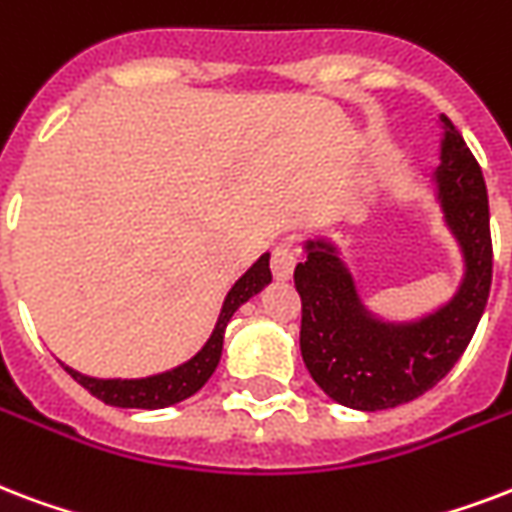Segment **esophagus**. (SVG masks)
<instances>
[{"instance_id": "esophagus-1", "label": "esophagus", "mask_w": 512, "mask_h": 512, "mask_svg": "<svg viewBox=\"0 0 512 512\" xmlns=\"http://www.w3.org/2000/svg\"><path fill=\"white\" fill-rule=\"evenodd\" d=\"M298 263V249L292 241H282V244H276L271 252V271L273 276L284 282V279H290L292 268Z\"/></svg>"}]
</instances>
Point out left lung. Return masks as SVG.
Listing matches in <instances>:
<instances>
[{
    "mask_svg": "<svg viewBox=\"0 0 512 512\" xmlns=\"http://www.w3.org/2000/svg\"><path fill=\"white\" fill-rule=\"evenodd\" d=\"M435 171L448 228L464 252L462 287L446 306L419 322H378L362 306L349 268L333 244L306 241L295 265L300 306V354L311 378L335 403L357 411H384L411 403L448 376L473 341L491 290L489 193L483 171L454 123Z\"/></svg>",
    "mask_w": 512,
    "mask_h": 512,
    "instance_id": "left-lung-1",
    "label": "left lung"
}]
</instances>
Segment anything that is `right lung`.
<instances>
[{
    "label": "right lung",
    "mask_w": 512,
    "mask_h": 512,
    "mask_svg": "<svg viewBox=\"0 0 512 512\" xmlns=\"http://www.w3.org/2000/svg\"><path fill=\"white\" fill-rule=\"evenodd\" d=\"M268 282H271V268H268V255H263L241 276L239 282L230 287L228 298L222 303L220 319H217L212 338L206 341L204 349L198 351L193 360L179 365V368L166 370V373H158V376L150 378H131V381L128 378L126 381H120V378H91L66 368V365L64 370L77 384L85 386L93 397H99L101 403L117 405V408H166V405H174L179 400H187V397L195 395L209 381V376L217 368L225 327H228L230 317L236 314V308L241 303H247L252 295H257Z\"/></svg>",
    "instance_id": "right-lung-1"
}]
</instances>
